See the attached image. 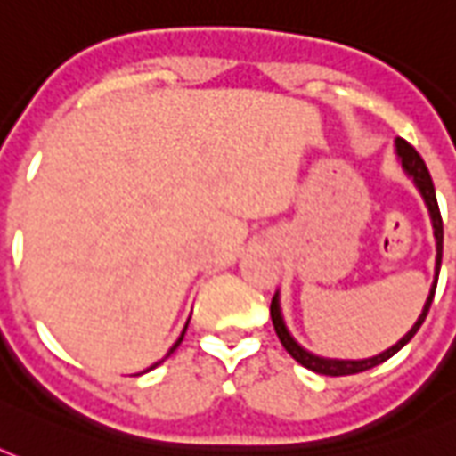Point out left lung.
Masks as SVG:
<instances>
[{"label": "left lung", "mask_w": 456, "mask_h": 456, "mask_svg": "<svg viewBox=\"0 0 456 456\" xmlns=\"http://www.w3.org/2000/svg\"><path fill=\"white\" fill-rule=\"evenodd\" d=\"M396 157H399L401 167L408 174V178H413V183L423 195V200L428 205V212H430V219H433V232H435V241H437V258H435V282L433 288H430V295L426 299V306H423V312L418 316V322L411 326V331L403 336V338L396 343V346H391L384 353L374 357H365V360H336V357H319L305 350L299 343H297L292 336H289L288 326H285V319H282V312H280V295L275 292L271 302V319L273 326H275V333H278L280 343H282V348L288 350L289 355L295 357L297 362L306 370H312L316 374H329V377H346V374H357V372H365V370H372L374 365H382L384 360H389L391 355H396L403 346H406L408 340L413 338L418 333V329L423 326L426 322L428 312H430V305H433V297H435V288H437V275H440V263H443V215H440V208H437V198H435V185L433 178H430V171H428L426 161L420 159V154L416 151V147H411L406 140H401L396 137Z\"/></svg>", "instance_id": "1"}]
</instances>
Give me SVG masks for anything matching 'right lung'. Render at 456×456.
<instances>
[{
    "label": "right lung",
    "mask_w": 456,
    "mask_h": 456,
    "mask_svg": "<svg viewBox=\"0 0 456 456\" xmlns=\"http://www.w3.org/2000/svg\"><path fill=\"white\" fill-rule=\"evenodd\" d=\"M185 326H188V323H185ZM183 333H185V329H183ZM183 333H181V338H178V340H176V343H174V348L168 350V353H167V357H168V355H171V353H174V350H176V348H178V346H181V340H183ZM167 357H164V360H167ZM164 360H159V362H154V365H151V367H150V370H154V367H157V365H161V362H164ZM150 370H147V372H150Z\"/></svg>",
    "instance_id": "right-lung-1"
}]
</instances>
